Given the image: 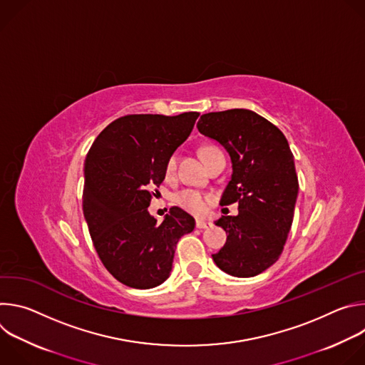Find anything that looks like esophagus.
<instances>
[{
  "instance_id": "obj_1",
  "label": "esophagus",
  "mask_w": 365,
  "mask_h": 365,
  "mask_svg": "<svg viewBox=\"0 0 365 365\" xmlns=\"http://www.w3.org/2000/svg\"><path fill=\"white\" fill-rule=\"evenodd\" d=\"M212 222L205 221V220H196V228L199 230H205V228H211Z\"/></svg>"
}]
</instances>
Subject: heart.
Here are the masks:
<instances>
[{
  "label": "heart",
  "instance_id": "b5f03b06",
  "mask_svg": "<svg viewBox=\"0 0 365 365\" xmlns=\"http://www.w3.org/2000/svg\"><path fill=\"white\" fill-rule=\"evenodd\" d=\"M212 150H217V148L205 147L202 150V158L205 159V155ZM176 163H178V154L173 153L166 162V175L168 176L173 175V172L176 169ZM176 202L182 207V210H185L193 215H202L206 212L207 205H210V196L203 192L196 190V189H183L176 195Z\"/></svg>",
  "mask_w": 365,
  "mask_h": 365
}]
</instances>
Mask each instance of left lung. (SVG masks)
<instances>
[{
  "instance_id": "left-lung-1",
  "label": "left lung",
  "mask_w": 365,
  "mask_h": 365,
  "mask_svg": "<svg viewBox=\"0 0 365 365\" xmlns=\"http://www.w3.org/2000/svg\"><path fill=\"white\" fill-rule=\"evenodd\" d=\"M197 130L228 151L232 175L221 205L238 203V215L215 221L228 235L214 262L234 277L257 276L277 262L293 222L299 192L293 153L274 124L250 110L203 114Z\"/></svg>"
}]
</instances>
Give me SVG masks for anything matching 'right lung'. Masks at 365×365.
<instances>
[{
	"mask_svg": "<svg viewBox=\"0 0 365 365\" xmlns=\"http://www.w3.org/2000/svg\"><path fill=\"white\" fill-rule=\"evenodd\" d=\"M199 113L134 114L113 121L85 160L83 215L106 269L123 284L151 289L172 272L176 244L195 220L172 206L162 224L148 214L166 162L189 137Z\"/></svg>",
	"mask_w": 365,
	"mask_h": 365,
	"instance_id": "add662e5",
	"label": "right lung"
}]
</instances>
